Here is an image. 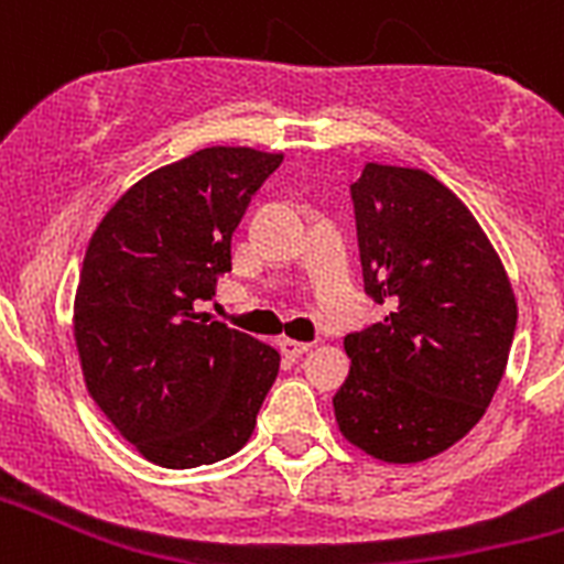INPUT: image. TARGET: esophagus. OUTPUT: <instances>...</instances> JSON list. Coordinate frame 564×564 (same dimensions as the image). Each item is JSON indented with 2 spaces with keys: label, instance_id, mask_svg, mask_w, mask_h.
<instances>
[{
  "label": "esophagus",
  "instance_id": "esophagus-1",
  "mask_svg": "<svg viewBox=\"0 0 564 564\" xmlns=\"http://www.w3.org/2000/svg\"><path fill=\"white\" fill-rule=\"evenodd\" d=\"M311 347H313V344L291 341V338H282V341H279V350H282V356H285V358H302L307 350H311Z\"/></svg>",
  "mask_w": 564,
  "mask_h": 564
}]
</instances>
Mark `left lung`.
Wrapping results in <instances>:
<instances>
[{
	"label": "left lung",
	"instance_id": "1",
	"mask_svg": "<svg viewBox=\"0 0 564 564\" xmlns=\"http://www.w3.org/2000/svg\"><path fill=\"white\" fill-rule=\"evenodd\" d=\"M350 194L364 291L390 313L344 338L338 430L378 460H426L486 415L514 341V293L471 212L432 174L367 163Z\"/></svg>",
	"mask_w": 564,
	"mask_h": 564
}]
</instances>
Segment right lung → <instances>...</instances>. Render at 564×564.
I'll return each mask as SVG.
<instances>
[{
  "label": "right lung",
  "instance_id": "right-lung-1",
  "mask_svg": "<svg viewBox=\"0 0 564 564\" xmlns=\"http://www.w3.org/2000/svg\"><path fill=\"white\" fill-rule=\"evenodd\" d=\"M282 154L212 147L134 183L89 239L76 347L93 401L163 468L248 443L279 352L200 313L231 271V234Z\"/></svg>",
  "mask_w": 564,
  "mask_h": 564
}]
</instances>
